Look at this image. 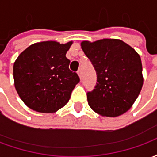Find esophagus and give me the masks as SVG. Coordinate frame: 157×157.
<instances>
[{
    "mask_svg": "<svg viewBox=\"0 0 157 157\" xmlns=\"http://www.w3.org/2000/svg\"><path fill=\"white\" fill-rule=\"evenodd\" d=\"M77 74H78L79 77H80V78L82 79V70H81V69H80V70H78V71H77Z\"/></svg>",
    "mask_w": 157,
    "mask_h": 157,
    "instance_id": "obj_1",
    "label": "esophagus"
}]
</instances>
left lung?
Segmentation results:
<instances>
[{
	"label": "left lung",
	"mask_w": 157,
	"mask_h": 157,
	"mask_svg": "<svg viewBox=\"0 0 157 157\" xmlns=\"http://www.w3.org/2000/svg\"><path fill=\"white\" fill-rule=\"evenodd\" d=\"M82 50L97 72V85L87 92L90 108L102 116L117 117L130 109L143 86L140 57L120 39L82 41Z\"/></svg>",
	"instance_id": "1"
}]
</instances>
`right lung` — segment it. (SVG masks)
<instances>
[{"label":"right lung","instance_id":"obj_1","mask_svg":"<svg viewBox=\"0 0 157 157\" xmlns=\"http://www.w3.org/2000/svg\"><path fill=\"white\" fill-rule=\"evenodd\" d=\"M73 42L44 41L30 45L13 65L14 85L20 98L29 109L55 113L69 102L80 78L69 69L66 58Z\"/></svg>","mask_w":157,"mask_h":157}]
</instances>
